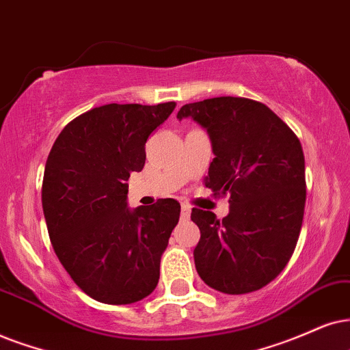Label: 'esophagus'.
Listing matches in <instances>:
<instances>
[{"mask_svg": "<svg viewBox=\"0 0 350 350\" xmlns=\"http://www.w3.org/2000/svg\"><path fill=\"white\" fill-rule=\"evenodd\" d=\"M180 216H183L184 219H187L189 216H190V206L185 205V203H184L183 206H180Z\"/></svg>", "mask_w": 350, "mask_h": 350, "instance_id": "1", "label": "esophagus"}]
</instances>
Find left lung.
Listing matches in <instances>:
<instances>
[{
	"label": "left lung",
	"mask_w": 350,
	"mask_h": 350,
	"mask_svg": "<svg viewBox=\"0 0 350 350\" xmlns=\"http://www.w3.org/2000/svg\"><path fill=\"white\" fill-rule=\"evenodd\" d=\"M210 135L215 158L205 185L229 193L223 219L192 208L200 241L193 250L198 276L224 294L262 289L280 274L297 245L305 208V160L291 127L267 105L218 96L184 105Z\"/></svg>",
	"instance_id": "1"
}]
</instances>
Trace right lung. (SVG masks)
I'll return each instance as SVG.
<instances>
[{
	"instance_id": "1",
	"label": "right lung",
	"mask_w": 350,
	"mask_h": 350,
	"mask_svg": "<svg viewBox=\"0 0 350 350\" xmlns=\"http://www.w3.org/2000/svg\"><path fill=\"white\" fill-rule=\"evenodd\" d=\"M174 101L103 105L72 119L48 154L42 205L57 258L103 304H134L154 291L180 215L174 198L127 208V180L145 165L148 135Z\"/></svg>"
}]
</instances>
